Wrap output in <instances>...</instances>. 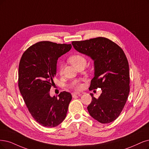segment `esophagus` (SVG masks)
I'll use <instances>...</instances> for the list:
<instances>
[{
	"label": "esophagus",
	"instance_id": "1",
	"mask_svg": "<svg viewBox=\"0 0 149 149\" xmlns=\"http://www.w3.org/2000/svg\"><path fill=\"white\" fill-rule=\"evenodd\" d=\"M80 93H79V92H74V93H72V96H76V95H77V96H80Z\"/></svg>",
	"mask_w": 149,
	"mask_h": 149
}]
</instances>
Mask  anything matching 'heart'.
I'll return each instance as SVG.
<instances>
[{"instance_id": "heart-1", "label": "heart", "mask_w": 149, "mask_h": 149, "mask_svg": "<svg viewBox=\"0 0 149 149\" xmlns=\"http://www.w3.org/2000/svg\"><path fill=\"white\" fill-rule=\"evenodd\" d=\"M69 62L72 64L74 67H77V66H79L80 65H86V59L83 55H81L79 54H74L73 56H72L69 59ZM63 70V66L61 65L59 68L60 72H62ZM73 86L75 87L77 89H80L81 88V85L78 83V82L75 81L73 85Z\"/></svg>"}]
</instances>
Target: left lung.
Wrapping results in <instances>:
<instances>
[{
    "instance_id": "left-lung-1",
    "label": "left lung",
    "mask_w": 149,
    "mask_h": 149,
    "mask_svg": "<svg viewBox=\"0 0 149 149\" xmlns=\"http://www.w3.org/2000/svg\"><path fill=\"white\" fill-rule=\"evenodd\" d=\"M75 50L94 61V77L90 89L101 88L97 99L87 107L91 116L101 123H111L122 112L130 93V72L127 58L116 43L105 37L72 42Z\"/></svg>"
}]
</instances>
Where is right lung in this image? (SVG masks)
Instances as JSON below:
<instances>
[{"mask_svg": "<svg viewBox=\"0 0 149 149\" xmlns=\"http://www.w3.org/2000/svg\"><path fill=\"white\" fill-rule=\"evenodd\" d=\"M71 44L48 41L37 42L22 56L18 69V86L32 117L45 127L59 125L65 119L70 93L63 91L50 96L49 91L56 74L58 58L70 51Z\"/></svg>", "mask_w": 149, "mask_h": 149, "instance_id": "add662e5", "label": "right lung"}]
</instances>
